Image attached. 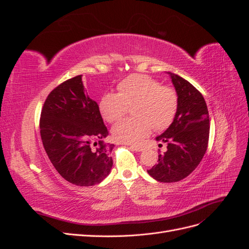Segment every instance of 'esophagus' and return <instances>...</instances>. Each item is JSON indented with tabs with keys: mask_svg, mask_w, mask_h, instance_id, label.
<instances>
[{
	"mask_svg": "<svg viewBox=\"0 0 249 249\" xmlns=\"http://www.w3.org/2000/svg\"><path fill=\"white\" fill-rule=\"evenodd\" d=\"M130 147L133 150H135V152H142V150H143V147L142 146H138V145H131Z\"/></svg>",
	"mask_w": 249,
	"mask_h": 249,
	"instance_id": "1",
	"label": "esophagus"
}]
</instances>
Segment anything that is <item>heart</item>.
Returning <instances> with one entry per match:
<instances>
[{
  "label": "heart",
  "mask_w": 249,
  "mask_h": 249,
  "mask_svg": "<svg viewBox=\"0 0 249 249\" xmlns=\"http://www.w3.org/2000/svg\"><path fill=\"white\" fill-rule=\"evenodd\" d=\"M117 90L118 92H107L102 96L100 110L103 117L114 123L133 106L135 117L120 120L112 127L115 140L137 144L148 136L153 127L157 131L165 130L175 119L178 99L173 88L136 73L120 82Z\"/></svg>",
  "instance_id": "b5f03b06"
}]
</instances>
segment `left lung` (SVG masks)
Listing matches in <instances>:
<instances>
[{"mask_svg": "<svg viewBox=\"0 0 249 249\" xmlns=\"http://www.w3.org/2000/svg\"><path fill=\"white\" fill-rule=\"evenodd\" d=\"M178 99L175 119L157 141L167 143V150L159 155L148 175L161 183L185 178L198 166L209 142L210 119L202 94L191 83L168 72Z\"/></svg>", "mask_w": 249, "mask_h": 249, "instance_id": "1", "label": "left lung"}]
</instances>
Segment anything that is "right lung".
<instances>
[{
  "label": "right lung",
  "mask_w": 249,
  "mask_h": 249,
  "mask_svg": "<svg viewBox=\"0 0 249 249\" xmlns=\"http://www.w3.org/2000/svg\"><path fill=\"white\" fill-rule=\"evenodd\" d=\"M40 136L50 161L67 182L93 186L109 175L113 144L99 105L86 93L82 76L52 90L40 115Z\"/></svg>",
  "instance_id": "obj_1"
}]
</instances>
